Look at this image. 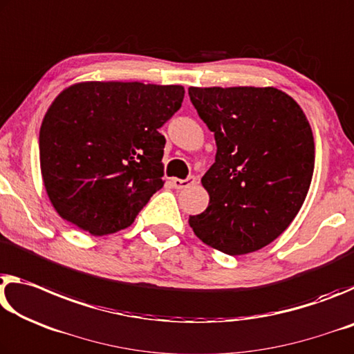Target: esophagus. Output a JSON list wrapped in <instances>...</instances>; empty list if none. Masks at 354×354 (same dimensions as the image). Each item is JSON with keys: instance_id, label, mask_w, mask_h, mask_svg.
I'll use <instances>...</instances> for the list:
<instances>
[{"instance_id": "obj_1", "label": "esophagus", "mask_w": 354, "mask_h": 354, "mask_svg": "<svg viewBox=\"0 0 354 354\" xmlns=\"http://www.w3.org/2000/svg\"><path fill=\"white\" fill-rule=\"evenodd\" d=\"M196 183V177L194 176H189L188 178H172V185L178 189L182 188H188L191 185Z\"/></svg>"}]
</instances>
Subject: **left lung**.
I'll use <instances>...</instances> for the list:
<instances>
[{
  "label": "left lung",
  "mask_w": 354,
  "mask_h": 354,
  "mask_svg": "<svg viewBox=\"0 0 354 354\" xmlns=\"http://www.w3.org/2000/svg\"><path fill=\"white\" fill-rule=\"evenodd\" d=\"M188 94L218 147L202 177L210 202L189 225L229 256L259 251L290 225L308 196L315 163L308 119L276 88H189Z\"/></svg>",
  "instance_id": "obj_1"
}]
</instances>
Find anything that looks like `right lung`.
Returning <instances> with one entry per match:
<instances>
[{
    "label": "right lung",
    "mask_w": 354,
    "mask_h": 354,
    "mask_svg": "<svg viewBox=\"0 0 354 354\" xmlns=\"http://www.w3.org/2000/svg\"><path fill=\"white\" fill-rule=\"evenodd\" d=\"M182 86L88 81L64 89L39 135L40 171L55 210L78 229L106 235L131 225L163 187L166 139Z\"/></svg>",
    "instance_id": "1"
}]
</instances>
